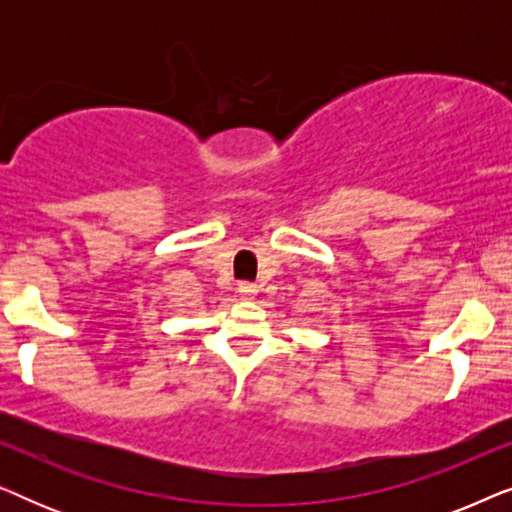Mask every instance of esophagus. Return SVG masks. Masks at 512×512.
<instances>
[{"instance_id":"1","label":"esophagus","mask_w":512,"mask_h":512,"mask_svg":"<svg viewBox=\"0 0 512 512\" xmlns=\"http://www.w3.org/2000/svg\"><path fill=\"white\" fill-rule=\"evenodd\" d=\"M256 291H258V286L251 284V282H240V284H237V293H240L242 298L256 296Z\"/></svg>"}]
</instances>
